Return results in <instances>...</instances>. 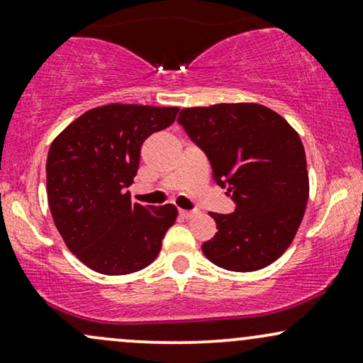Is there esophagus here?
I'll return each mask as SVG.
<instances>
[{
    "instance_id": "34e87169",
    "label": "esophagus",
    "mask_w": 363,
    "mask_h": 363,
    "mask_svg": "<svg viewBox=\"0 0 363 363\" xmlns=\"http://www.w3.org/2000/svg\"><path fill=\"white\" fill-rule=\"evenodd\" d=\"M179 215H181L182 218H193V216L198 215V211H194V210H179Z\"/></svg>"
}]
</instances>
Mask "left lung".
I'll use <instances>...</instances> for the list:
<instances>
[{
    "instance_id": "1",
    "label": "left lung",
    "mask_w": 363,
    "mask_h": 363,
    "mask_svg": "<svg viewBox=\"0 0 363 363\" xmlns=\"http://www.w3.org/2000/svg\"><path fill=\"white\" fill-rule=\"evenodd\" d=\"M177 123L205 152L234 213H210L216 234L203 252L230 272H256L291 244L309 199L301 136L259 104H216L179 112Z\"/></svg>"
}]
</instances>
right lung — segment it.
<instances>
[{"label": "right lung", "instance_id": "1", "mask_svg": "<svg viewBox=\"0 0 363 363\" xmlns=\"http://www.w3.org/2000/svg\"><path fill=\"white\" fill-rule=\"evenodd\" d=\"M177 107L111 104L86 111L52 141L49 208L66 245L90 269L128 274L148 266L177 218L174 205L133 203L126 187L143 141L176 121Z\"/></svg>", "mask_w": 363, "mask_h": 363}]
</instances>
